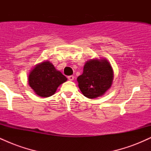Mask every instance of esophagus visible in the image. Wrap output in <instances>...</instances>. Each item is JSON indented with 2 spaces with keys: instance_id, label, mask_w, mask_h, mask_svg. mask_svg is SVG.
Here are the masks:
<instances>
[{
  "instance_id": "1",
  "label": "esophagus",
  "mask_w": 151,
  "mask_h": 151,
  "mask_svg": "<svg viewBox=\"0 0 151 151\" xmlns=\"http://www.w3.org/2000/svg\"><path fill=\"white\" fill-rule=\"evenodd\" d=\"M68 79L69 80H70V81H73L74 80V77L73 75H70V76H68Z\"/></svg>"
}]
</instances>
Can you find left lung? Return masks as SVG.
Returning a JSON list of instances; mask_svg holds the SVG:
<instances>
[{
  "label": "left lung",
  "instance_id": "8db88e82",
  "mask_svg": "<svg viewBox=\"0 0 151 151\" xmlns=\"http://www.w3.org/2000/svg\"><path fill=\"white\" fill-rule=\"evenodd\" d=\"M113 78V70L106 60H91L84 65L77 81L84 96L93 99L102 96L111 87Z\"/></svg>",
  "mask_w": 151,
  "mask_h": 151
}]
</instances>
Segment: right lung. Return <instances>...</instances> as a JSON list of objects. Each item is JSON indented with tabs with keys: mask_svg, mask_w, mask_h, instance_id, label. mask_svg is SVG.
<instances>
[{
	"mask_svg": "<svg viewBox=\"0 0 151 151\" xmlns=\"http://www.w3.org/2000/svg\"><path fill=\"white\" fill-rule=\"evenodd\" d=\"M67 80V77L57 70L50 62L36 66L28 77L29 85L38 96L42 97L53 95L58 86Z\"/></svg>",
	"mask_w": 151,
	"mask_h": 151,
	"instance_id": "add662e5",
	"label": "right lung"
}]
</instances>
